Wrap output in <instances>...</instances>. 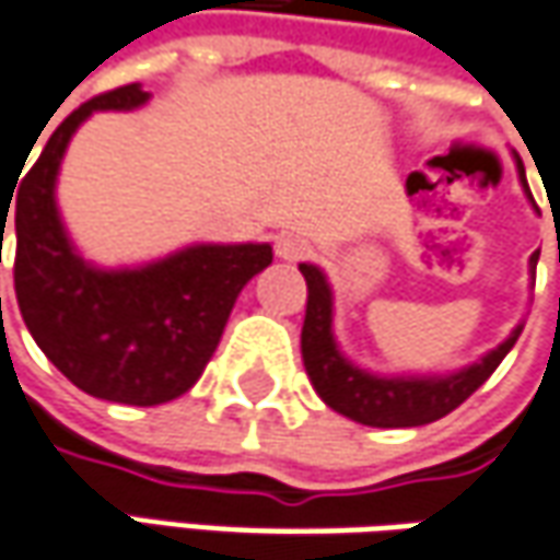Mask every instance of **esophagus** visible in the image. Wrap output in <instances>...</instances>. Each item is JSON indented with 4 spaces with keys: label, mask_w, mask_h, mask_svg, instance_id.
<instances>
[{
    "label": "esophagus",
    "mask_w": 560,
    "mask_h": 560,
    "mask_svg": "<svg viewBox=\"0 0 560 560\" xmlns=\"http://www.w3.org/2000/svg\"><path fill=\"white\" fill-rule=\"evenodd\" d=\"M276 257L284 262H298L303 257H310V242L306 238H300L294 232H284L276 238Z\"/></svg>",
    "instance_id": "34e87169"
}]
</instances>
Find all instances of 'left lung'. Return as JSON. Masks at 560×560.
<instances>
[{
    "label": "left lung",
    "mask_w": 560,
    "mask_h": 560,
    "mask_svg": "<svg viewBox=\"0 0 560 560\" xmlns=\"http://www.w3.org/2000/svg\"><path fill=\"white\" fill-rule=\"evenodd\" d=\"M517 179L524 185L527 198H533L524 164H517ZM406 185H412V176ZM536 260L539 250L530 257L533 281H536ZM300 272L306 279V318L300 331V353L306 375L325 406L369 428H418L450 415L499 369V362L509 357L514 340L524 331L521 322L495 350L450 375H375L369 369H359L338 347L335 294L325 272L313 262H300Z\"/></svg>",
    "instance_id": "left-lung-1"
}]
</instances>
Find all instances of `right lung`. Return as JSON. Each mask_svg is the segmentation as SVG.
<instances>
[{"instance_id":"obj_1","label":"right lung","mask_w":560,"mask_h":560,"mask_svg":"<svg viewBox=\"0 0 560 560\" xmlns=\"http://www.w3.org/2000/svg\"><path fill=\"white\" fill-rule=\"evenodd\" d=\"M148 98L129 83L77 107L11 191L14 294L30 335L70 384L124 406H161L191 390L242 288L272 262L269 244H188L126 269L80 257L55 203L65 151L92 110H136Z\"/></svg>"}]
</instances>
